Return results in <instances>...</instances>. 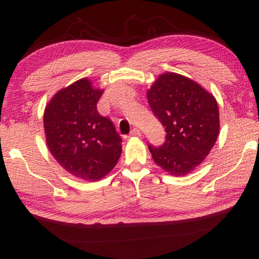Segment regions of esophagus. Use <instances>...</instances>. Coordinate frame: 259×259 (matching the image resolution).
Here are the masks:
<instances>
[{
	"mask_svg": "<svg viewBox=\"0 0 259 259\" xmlns=\"http://www.w3.org/2000/svg\"><path fill=\"white\" fill-rule=\"evenodd\" d=\"M130 136H131V137H140V136H141L140 130L137 129V128H134L133 130H131Z\"/></svg>",
	"mask_w": 259,
	"mask_h": 259,
	"instance_id": "esophagus-1",
	"label": "esophagus"
}]
</instances>
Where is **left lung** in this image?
<instances>
[{
    "label": "left lung",
    "mask_w": 259,
    "mask_h": 259,
    "mask_svg": "<svg viewBox=\"0 0 259 259\" xmlns=\"http://www.w3.org/2000/svg\"><path fill=\"white\" fill-rule=\"evenodd\" d=\"M151 111L166 130L160 147L148 145L155 162L179 177L209 155L219 134L216 99L184 75L163 73L148 90Z\"/></svg>",
    "instance_id": "1"
}]
</instances>
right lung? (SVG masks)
Listing matches in <instances>:
<instances>
[{"mask_svg":"<svg viewBox=\"0 0 259 259\" xmlns=\"http://www.w3.org/2000/svg\"><path fill=\"white\" fill-rule=\"evenodd\" d=\"M102 93L88 79L75 81L52 98L43 117L52 156L69 174L84 180L106 176L122 151L113 122L97 110Z\"/></svg>","mask_w":259,"mask_h":259,"instance_id":"add662e5","label":"right lung"}]
</instances>
